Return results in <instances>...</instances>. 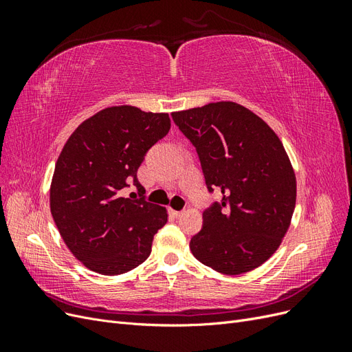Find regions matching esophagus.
Masks as SVG:
<instances>
[{
	"label": "esophagus",
	"instance_id": "1",
	"mask_svg": "<svg viewBox=\"0 0 352 352\" xmlns=\"http://www.w3.org/2000/svg\"><path fill=\"white\" fill-rule=\"evenodd\" d=\"M182 212L184 211H177V210H173V208H170V214H172L173 217H180V216H182Z\"/></svg>",
	"mask_w": 352,
	"mask_h": 352
}]
</instances>
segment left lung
Wrapping results in <instances>:
<instances>
[{"instance_id": "obj_1", "label": "left lung", "mask_w": 352, "mask_h": 352, "mask_svg": "<svg viewBox=\"0 0 352 352\" xmlns=\"http://www.w3.org/2000/svg\"><path fill=\"white\" fill-rule=\"evenodd\" d=\"M172 117L197 148L208 190L223 195L202 212L204 225L189 243L194 257L221 274L260 267L282 243L296 201L295 172L279 136L232 101Z\"/></svg>"}]
</instances>
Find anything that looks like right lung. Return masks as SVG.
<instances>
[{
	"instance_id": "right-lung-1",
	"label": "right lung",
	"mask_w": 352,
	"mask_h": 352,
	"mask_svg": "<svg viewBox=\"0 0 352 352\" xmlns=\"http://www.w3.org/2000/svg\"><path fill=\"white\" fill-rule=\"evenodd\" d=\"M167 113L114 105L82 122L63 146L50 188L52 219L67 248L89 270L116 276L151 254L167 210L120 190L138 180L146 151L170 131Z\"/></svg>"
}]
</instances>
